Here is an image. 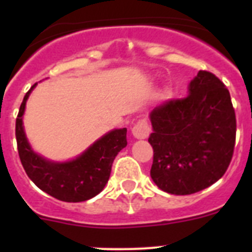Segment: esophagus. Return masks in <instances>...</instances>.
Here are the masks:
<instances>
[{
  "label": "esophagus",
  "mask_w": 252,
  "mask_h": 252,
  "mask_svg": "<svg viewBox=\"0 0 252 252\" xmlns=\"http://www.w3.org/2000/svg\"><path fill=\"white\" fill-rule=\"evenodd\" d=\"M131 131H132V135L135 139L144 140L149 136V133H150V127H149V125L146 124L145 121H139L135 126H133Z\"/></svg>",
  "instance_id": "obj_1"
}]
</instances>
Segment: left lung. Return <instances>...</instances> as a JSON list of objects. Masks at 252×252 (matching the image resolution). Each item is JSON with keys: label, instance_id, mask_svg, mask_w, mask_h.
<instances>
[{"label": "left lung", "instance_id": "obj_1", "mask_svg": "<svg viewBox=\"0 0 252 252\" xmlns=\"http://www.w3.org/2000/svg\"><path fill=\"white\" fill-rule=\"evenodd\" d=\"M149 119L150 175L161 190L193 194L226 173L235 148L236 117L230 92L215 74L199 70L186 98L155 107Z\"/></svg>", "mask_w": 252, "mask_h": 252}]
</instances>
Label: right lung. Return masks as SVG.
<instances>
[{"label":"right lung","mask_w":252,"mask_h":252,"mask_svg":"<svg viewBox=\"0 0 252 252\" xmlns=\"http://www.w3.org/2000/svg\"><path fill=\"white\" fill-rule=\"evenodd\" d=\"M37 83L31 87L16 119L19 155L26 174L43 192L63 202H83L101 193L110 179L116 155L127 145L126 128H115L95 140L74 159L57 161L36 153L24 127L26 102Z\"/></svg>","instance_id":"right-lung-1"}]
</instances>
